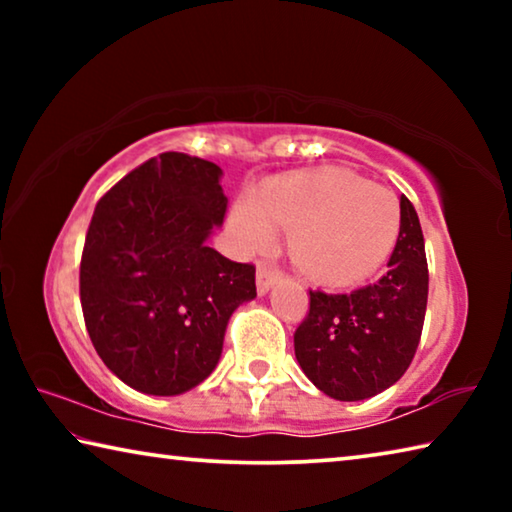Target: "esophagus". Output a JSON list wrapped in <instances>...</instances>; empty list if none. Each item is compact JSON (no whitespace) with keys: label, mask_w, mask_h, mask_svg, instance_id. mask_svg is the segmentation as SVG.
Listing matches in <instances>:
<instances>
[{"label":"esophagus","mask_w":512,"mask_h":512,"mask_svg":"<svg viewBox=\"0 0 512 512\" xmlns=\"http://www.w3.org/2000/svg\"><path fill=\"white\" fill-rule=\"evenodd\" d=\"M277 280H280V273H277L275 268L266 266V264L257 266V293L259 296H266V293L273 289V284Z\"/></svg>","instance_id":"34e87169"}]
</instances>
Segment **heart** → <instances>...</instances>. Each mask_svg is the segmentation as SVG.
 <instances>
[{"label": "heart", "instance_id": "obj_1", "mask_svg": "<svg viewBox=\"0 0 512 512\" xmlns=\"http://www.w3.org/2000/svg\"><path fill=\"white\" fill-rule=\"evenodd\" d=\"M289 230V255L325 287L363 282L391 257L400 237V201L348 169L268 178L230 212L237 244L255 253Z\"/></svg>", "mask_w": 512, "mask_h": 512}]
</instances>
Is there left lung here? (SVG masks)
Listing matches in <instances>:
<instances>
[{
	"instance_id": "8db88e82",
	"label": "left lung",
	"mask_w": 512,
	"mask_h": 512,
	"mask_svg": "<svg viewBox=\"0 0 512 512\" xmlns=\"http://www.w3.org/2000/svg\"><path fill=\"white\" fill-rule=\"evenodd\" d=\"M429 271L420 219L400 198V237L381 280L352 293L309 291L293 334L302 372L318 391L359 402L391 388L411 366L427 311Z\"/></svg>"
}]
</instances>
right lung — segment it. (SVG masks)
<instances>
[{"instance_id": "add662e5", "label": "right lung", "mask_w": 512, "mask_h": 512, "mask_svg": "<svg viewBox=\"0 0 512 512\" xmlns=\"http://www.w3.org/2000/svg\"><path fill=\"white\" fill-rule=\"evenodd\" d=\"M223 171L162 153L94 207L81 307L101 361L135 391L180 395L212 375L230 316L257 296L255 266L207 246L228 207Z\"/></svg>"}]
</instances>
